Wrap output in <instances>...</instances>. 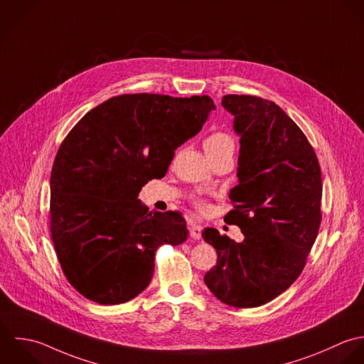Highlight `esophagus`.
Returning a JSON list of instances; mask_svg holds the SVG:
<instances>
[{
  "instance_id": "obj_1",
  "label": "esophagus",
  "mask_w": 364,
  "mask_h": 364,
  "mask_svg": "<svg viewBox=\"0 0 364 364\" xmlns=\"http://www.w3.org/2000/svg\"><path fill=\"white\" fill-rule=\"evenodd\" d=\"M202 230H203V228H202L200 223H198L195 220H192L189 223V233H191V237L193 240H199L202 237Z\"/></svg>"
}]
</instances>
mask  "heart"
I'll return each mask as SVG.
<instances>
[{
  "instance_id": "b5f03b06",
  "label": "heart",
  "mask_w": 364,
  "mask_h": 364,
  "mask_svg": "<svg viewBox=\"0 0 364 364\" xmlns=\"http://www.w3.org/2000/svg\"><path fill=\"white\" fill-rule=\"evenodd\" d=\"M203 148L208 156H216L222 154H233L236 148L235 138L228 132H215L209 135L205 142ZM199 206H203L202 202H198Z\"/></svg>"
}]
</instances>
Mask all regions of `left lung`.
<instances>
[{"instance_id":"8db88e82","label":"left lung","mask_w":364,"mask_h":364,"mask_svg":"<svg viewBox=\"0 0 364 364\" xmlns=\"http://www.w3.org/2000/svg\"><path fill=\"white\" fill-rule=\"evenodd\" d=\"M222 106L240 136L235 203L225 220L240 228L236 242L208 228L202 236L218 252L205 284L222 302L261 306L299 277L321 226L322 179L314 148L275 103L229 95Z\"/></svg>"}]
</instances>
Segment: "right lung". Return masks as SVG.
<instances>
[{
  "instance_id": "right-lung-1",
  "label": "right lung",
  "mask_w": 364,
  "mask_h": 364,
  "mask_svg": "<svg viewBox=\"0 0 364 364\" xmlns=\"http://www.w3.org/2000/svg\"><path fill=\"white\" fill-rule=\"evenodd\" d=\"M216 106L209 96L124 95L90 110L62 142L50 173V233L69 282L100 305L124 304L151 282L161 244L188 237L178 212L138 199L164 178L175 149Z\"/></svg>"
}]
</instances>
